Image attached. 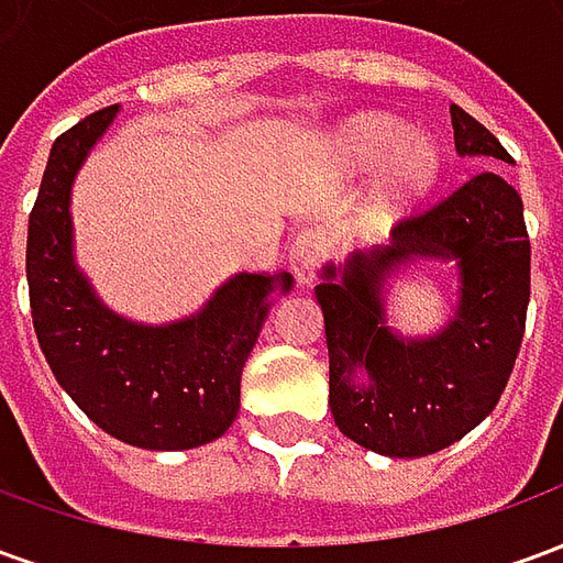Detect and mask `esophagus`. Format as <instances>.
Segmentation results:
<instances>
[{
	"label": "esophagus",
	"mask_w": 563,
	"mask_h": 563,
	"mask_svg": "<svg viewBox=\"0 0 563 563\" xmlns=\"http://www.w3.org/2000/svg\"><path fill=\"white\" fill-rule=\"evenodd\" d=\"M319 262H322V238L317 232L305 229L289 244V268H292L295 280L301 283V286L317 280Z\"/></svg>",
	"instance_id": "obj_1"
}]
</instances>
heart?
<instances>
[{
	"mask_svg": "<svg viewBox=\"0 0 563 563\" xmlns=\"http://www.w3.org/2000/svg\"><path fill=\"white\" fill-rule=\"evenodd\" d=\"M341 156L355 172H371L386 162L374 205L377 210H401L437 184L440 153L434 141L410 135L391 117H362L343 129Z\"/></svg>",
	"mask_w": 563,
	"mask_h": 563,
	"instance_id": "1",
	"label": "heart"
}]
</instances>
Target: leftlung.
<instances>
[{
	"instance_id": "8db88e82",
	"label": "left lung",
	"mask_w": 563,
	"mask_h": 563,
	"mask_svg": "<svg viewBox=\"0 0 563 563\" xmlns=\"http://www.w3.org/2000/svg\"><path fill=\"white\" fill-rule=\"evenodd\" d=\"M449 114L461 156L512 162L479 120L459 104ZM413 255L460 258L462 305L446 332L404 344L385 329L378 292ZM317 301L325 317L334 424L358 446L391 459L446 449L495 410L525 338L531 241L521 196L500 174H473L446 198L410 210L386 250L355 253L341 283H319Z\"/></svg>"
}]
</instances>
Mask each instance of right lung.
I'll use <instances>...</instances> for the list:
<instances>
[{
  "label": "right lung",
  "instance_id": "1",
  "mask_svg": "<svg viewBox=\"0 0 563 563\" xmlns=\"http://www.w3.org/2000/svg\"><path fill=\"white\" fill-rule=\"evenodd\" d=\"M117 104L63 132L51 147L26 234L35 338L56 383L102 431L141 449H192L229 431L241 371L268 317V295L292 274H238L192 319L165 329L114 317L71 258L68 192Z\"/></svg>",
  "mask_w": 563,
  "mask_h": 563
}]
</instances>
